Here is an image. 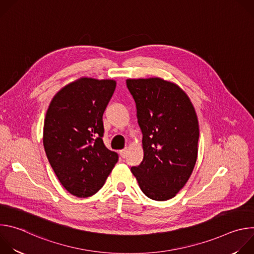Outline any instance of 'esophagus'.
<instances>
[{
	"label": "esophagus",
	"instance_id": "34e87169",
	"mask_svg": "<svg viewBox=\"0 0 254 254\" xmlns=\"http://www.w3.org/2000/svg\"><path fill=\"white\" fill-rule=\"evenodd\" d=\"M120 155L122 156V158H126L127 155V149H124V150L120 151Z\"/></svg>",
	"mask_w": 254,
	"mask_h": 254
}]
</instances>
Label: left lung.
<instances>
[{
	"mask_svg": "<svg viewBox=\"0 0 254 254\" xmlns=\"http://www.w3.org/2000/svg\"><path fill=\"white\" fill-rule=\"evenodd\" d=\"M142 132L143 160L131 167L143 194L156 201L176 196L189 180L198 154L194 106L178 85L155 77L127 79Z\"/></svg>",
	"mask_w": 254,
	"mask_h": 254,
	"instance_id": "1",
	"label": "left lung"
}]
</instances>
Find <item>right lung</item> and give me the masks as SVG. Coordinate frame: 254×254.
Listing matches in <instances>:
<instances>
[{"label": "right lung", "instance_id": "1", "mask_svg": "<svg viewBox=\"0 0 254 254\" xmlns=\"http://www.w3.org/2000/svg\"><path fill=\"white\" fill-rule=\"evenodd\" d=\"M116 85L112 79L80 78L59 90L46 113V156L62 186L76 197L97 193L119 161L102 140V116Z\"/></svg>", "mask_w": 254, "mask_h": 254}]
</instances>
